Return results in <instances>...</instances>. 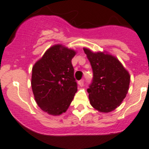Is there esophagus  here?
Segmentation results:
<instances>
[{
	"label": "esophagus",
	"mask_w": 149,
	"mask_h": 149,
	"mask_svg": "<svg viewBox=\"0 0 149 149\" xmlns=\"http://www.w3.org/2000/svg\"><path fill=\"white\" fill-rule=\"evenodd\" d=\"M78 84H79V86L82 87V86L84 85V79L79 80V81L78 82Z\"/></svg>",
	"instance_id": "obj_1"
}]
</instances>
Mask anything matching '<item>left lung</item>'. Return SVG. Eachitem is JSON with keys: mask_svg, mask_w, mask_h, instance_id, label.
I'll return each mask as SVG.
<instances>
[{"mask_svg": "<svg viewBox=\"0 0 149 149\" xmlns=\"http://www.w3.org/2000/svg\"><path fill=\"white\" fill-rule=\"evenodd\" d=\"M83 50L93 70L92 82L87 90L91 105L99 112H112L127 94L130 74L116 57L86 48Z\"/></svg>", "mask_w": 149, "mask_h": 149, "instance_id": "8db88e82", "label": "left lung"}]
</instances>
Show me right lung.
<instances>
[{
  "instance_id": "obj_1",
  "label": "right lung",
  "mask_w": 149,
  "mask_h": 149,
  "mask_svg": "<svg viewBox=\"0 0 149 149\" xmlns=\"http://www.w3.org/2000/svg\"><path fill=\"white\" fill-rule=\"evenodd\" d=\"M74 50L50 47L32 68L31 88L37 105L52 116L65 112L77 91L72 58Z\"/></svg>"
}]
</instances>
